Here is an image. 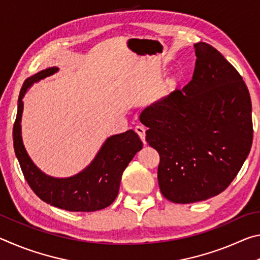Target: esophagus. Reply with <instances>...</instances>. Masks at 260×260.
<instances>
[{"instance_id": "34e87169", "label": "esophagus", "mask_w": 260, "mask_h": 260, "mask_svg": "<svg viewBox=\"0 0 260 260\" xmlns=\"http://www.w3.org/2000/svg\"><path fill=\"white\" fill-rule=\"evenodd\" d=\"M135 132L138 133V135L140 136V139L142 140V142L146 144V129L142 126H136L135 127Z\"/></svg>"}]
</instances>
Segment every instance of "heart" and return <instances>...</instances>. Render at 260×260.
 Here are the masks:
<instances>
[{
	"instance_id": "b5f03b06",
	"label": "heart",
	"mask_w": 260,
	"mask_h": 260,
	"mask_svg": "<svg viewBox=\"0 0 260 260\" xmlns=\"http://www.w3.org/2000/svg\"><path fill=\"white\" fill-rule=\"evenodd\" d=\"M178 82H179V78L178 77H173L169 82H167V87L173 88V87L177 86Z\"/></svg>"
}]
</instances>
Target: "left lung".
Segmentation results:
<instances>
[{"instance_id": "left-lung-1", "label": "left lung", "mask_w": 260, "mask_h": 260, "mask_svg": "<svg viewBox=\"0 0 260 260\" xmlns=\"http://www.w3.org/2000/svg\"><path fill=\"white\" fill-rule=\"evenodd\" d=\"M191 81L143 110L146 140L159 153L162 196L189 204L230 186L252 144L251 99L240 73L205 42L193 45Z\"/></svg>"}]
</instances>
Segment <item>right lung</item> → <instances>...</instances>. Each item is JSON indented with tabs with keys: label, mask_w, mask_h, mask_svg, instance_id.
<instances>
[{
	"label": "right lung",
	"mask_w": 260,
	"mask_h": 260,
	"mask_svg": "<svg viewBox=\"0 0 260 260\" xmlns=\"http://www.w3.org/2000/svg\"><path fill=\"white\" fill-rule=\"evenodd\" d=\"M58 71L52 67L27 78L20 89L18 111L14 125V148L26 181L40 199L58 209L72 212H93L113 203L119 191L121 175L136 152L143 147L142 141L133 129L112 135L89 165L81 172L69 178H54L46 174L30 159L21 138V114L23 99L38 82Z\"/></svg>",
	"instance_id": "right-lung-1"
}]
</instances>
